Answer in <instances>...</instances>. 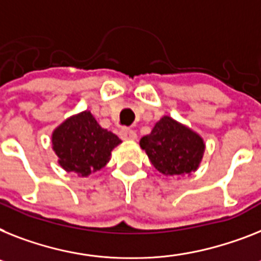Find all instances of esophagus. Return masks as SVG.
Wrapping results in <instances>:
<instances>
[{
  "label": "esophagus",
  "mask_w": 261,
  "mask_h": 261,
  "mask_svg": "<svg viewBox=\"0 0 261 261\" xmlns=\"http://www.w3.org/2000/svg\"><path fill=\"white\" fill-rule=\"evenodd\" d=\"M120 137L122 140H125V141H135L137 139V135H136L135 130L132 129H128V128H122L120 130Z\"/></svg>",
  "instance_id": "esophagus-1"
}]
</instances>
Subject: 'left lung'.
I'll return each mask as SVG.
<instances>
[{
	"label": "left lung",
	"instance_id": "obj_1",
	"mask_svg": "<svg viewBox=\"0 0 261 261\" xmlns=\"http://www.w3.org/2000/svg\"><path fill=\"white\" fill-rule=\"evenodd\" d=\"M140 146L157 171L172 177L197 171L205 152L203 137L171 116L161 117L152 132L140 140Z\"/></svg>",
	"mask_w": 261,
	"mask_h": 261
}]
</instances>
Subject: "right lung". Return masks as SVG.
Here are the masks:
<instances>
[{
	"label": "right lung",
	"mask_w": 261,
	"mask_h": 261,
	"mask_svg": "<svg viewBox=\"0 0 261 261\" xmlns=\"http://www.w3.org/2000/svg\"><path fill=\"white\" fill-rule=\"evenodd\" d=\"M121 144L115 133L101 128L89 111L68 117L51 132V149L66 172L80 177L100 171L111 160L112 150Z\"/></svg>",
	"instance_id": "1"
}]
</instances>
